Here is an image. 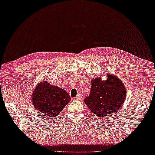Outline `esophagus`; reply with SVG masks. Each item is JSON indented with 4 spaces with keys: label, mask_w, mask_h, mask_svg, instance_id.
<instances>
[{
    "label": "esophagus",
    "mask_w": 155,
    "mask_h": 155,
    "mask_svg": "<svg viewBox=\"0 0 155 155\" xmlns=\"http://www.w3.org/2000/svg\"><path fill=\"white\" fill-rule=\"evenodd\" d=\"M83 99H84V96L81 93L78 94L77 96H76V99H78V100H82Z\"/></svg>",
    "instance_id": "1"
}]
</instances>
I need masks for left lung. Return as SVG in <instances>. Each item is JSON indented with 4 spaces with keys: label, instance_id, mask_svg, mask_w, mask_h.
Returning a JSON list of instances; mask_svg holds the SVG:
<instances>
[{
    "label": "left lung",
    "instance_id": "8db88e82",
    "mask_svg": "<svg viewBox=\"0 0 155 155\" xmlns=\"http://www.w3.org/2000/svg\"><path fill=\"white\" fill-rule=\"evenodd\" d=\"M126 94V88L118 76L108 74L105 81L100 76L91 79L90 94L84 103L97 117H108L121 108Z\"/></svg>",
    "mask_w": 155,
    "mask_h": 155
}]
</instances>
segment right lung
I'll return each mask as SVG.
<instances>
[{"label":"right lung","mask_w":155,"mask_h":155,"mask_svg":"<svg viewBox=\"0 0 155 155\" xmlns=\"http://www.w3.org/2000/svg\"><path fill=\"white\" fill-rule=\"evenodd\" d=\"M70 100L65 90L46 81H40L32 94V104L40 116L56 117Z\"/></svg>","instance_id":"1"}]
</instances>
